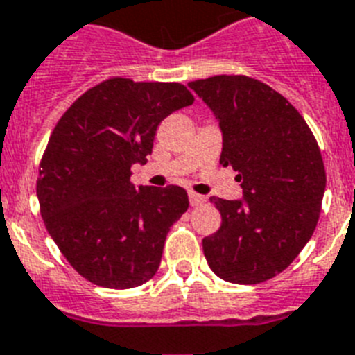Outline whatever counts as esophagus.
<instances>
[{"mask_svg": "<svg viewBox=\"0 0 355 355\" xmlns=\"http://www.w3.org/2000/svg\"><path fill=\"white\" fill-rule=\"evenodd\" d=\"M189 199H190V205L192 207H199V205H203L207 199H205V196L201 194H196V192H189Z\"/></svg>", "mask_w": 355, "mask_h": 355, "instance_id": "esophagus-1", "label": "esophagus"}]
</instances>
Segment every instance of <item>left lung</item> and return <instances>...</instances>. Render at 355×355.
<instances>
[{
  "label": "left lung",
  "instance_id": "1",
  "mask_svg": "<svg viewBox=\"0 0 355 355\" xmlns=\"http://www.w3.org/2000/svg\"><path fill=\"white\" fill-rule=\"evenodd\" d=\"M189 87L223 132L219 163L232 166L243 199L210 198L221 227L205 237L221 279L256 285L281 274L309 243L327 187L314 134L286 98L248 76H214Z\"/></svg>",
  "mask_w": 355,
  "mask_h": 355
}]
</instances>
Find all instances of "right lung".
<instances>
[{"instance_id":"right-lung-1","label":"right lung","mask_w":355,"mask_h":355,"mask_svg":"<svg viewBox=\"0 0 355 355\" xmlns=\"http://www.w3.org/2000/svg\"><path fill=\"white\" fill-rule=\"evenodd\" d=\"M194 103L181 83L110 78L70 105L54 127L36 183L46 230L79 276L134 288L159 268L165 237L189 209L187 190L130 183L157 125Z\"/></svg>"}]
</instances>
